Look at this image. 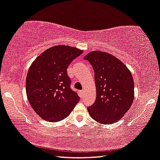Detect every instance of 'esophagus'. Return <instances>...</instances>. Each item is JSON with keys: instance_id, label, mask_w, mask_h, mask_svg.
I'll return each instance as SVG.
<instances>
[{"instance_id": "esophagus-1", "label": "esophagus", "mask_w": 160, "mask_h": 160, "mask_svg": "<svg viewBox=\"0 0 160 160\" xmlns=\"http://www.w3.org/2000/svg\"><path fill=\"white\" fill-rule=\"evenodd\" d=\"M79 94H80L81 98L83 97V96H84V94H85V91L84 90H80V91H79Z\"/></svg>"}]
</instances>
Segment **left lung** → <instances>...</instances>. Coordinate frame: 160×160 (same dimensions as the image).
<instances>
[{
  "instance_id": "left-lung-1",
  "label": "left lung",
  "mask_w": 160,
  "mask_h": 160,
  "mask_svg": "<svg viewBox=\"0 0 160 160\" xmlns=\"http://www.w3.org/2000/svg\"><path fill=\"white\" fill-rule=\"evenodd\" d=\"M95 71L97 97L88 108L94 120L104 125L118 122L130 108L134 100V80L130 70L110 53L92 51L84 57Z\"/></svg>"
}]
</instances>
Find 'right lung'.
<instances>
[{"mask_svg":"<svg viewBox=\"0 0 160 160\" xmlns=\"http://www.w3.org/2000/svg\"><path fill=\"white\" fill-rule=\"evenodd\" d=\"M82 52L75 47L55 45L42 52L30 66L25 82L27 98L44 120L61 121L79 102V96L70 89L67 69Z\"/></svg>","mask_w":160,"mask_h":160,"instance_id":"obj_1","label":"right lung"}]
</instances>
